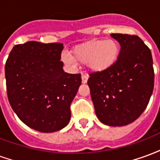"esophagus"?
<instances>
[{
    "instance_id": "34e87169",
    "label": "esophagus",
    "mask_w": 160,
    "mask_h": 160,
    "mask_svg": "<svg viewBox=\"0 0 160 160\" xmlns=\"http://www.w3.org/2000/svg\"><path fill=\"white\" fill-rule=\"evenodd\" d=\"M81 80H82V83L83 84L87 83V80H88V75H87V74H82Z\"/></svg>"
}]
</instances>
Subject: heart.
Instances as JSON below:
<instances>
[{"mask_svg": "<svg viewBox=\"0 0 160 160\" xmlns=\"http://www.w3.org/2000/svg\"><path fill=\"white\" fill-rule=\"evenodd\" d=\"M120 46L112 39L92 40L73 49L72 58L63 57L67 64H74L76 62L87 63L92 71L101 72L113 66L119 56Z\"/></svg>", "mask_w": 160, "mask_h": 160, "instance_id": "obj_1", "label": "heart"}]
</instances>
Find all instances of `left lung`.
<instances>
[{"label":"left lung","mask_w":160,"mask_h":160,"mask_svg":"<svg viewBox=\"0 0 160 160\" xmlns=\"http://www.w3.org/2000/svg\"><path fill=\"white\" fill-rule=\"evenodd\" d=\"M121 50L113 66L89 75L92 100L98 118L108 126L133 122L148 106L154 87L150 49L136 35L112 33Z\"/></svg>","instance_id":"1"}]
</instances>
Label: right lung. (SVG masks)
I'll list each match as a JSON object with an SVG mask.
<instances>
[{"label":"right lung","instance_id":"add662e5","mask_svg":"<svg viewBox=\"0 0 160 160\" xmlns=\"http://www.w3.org/2000/svg\"><path fill=\"white\" fill-rule=\"evenodd\" d=\"M60 42L30 41L15 45L6 62L8 98L18 118L42 133L66 127L70 104L81 84L80 73H65Z\"/></svg>","mask_w":160,"mask_h":160}]
</instances>
